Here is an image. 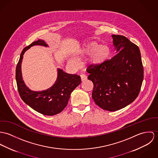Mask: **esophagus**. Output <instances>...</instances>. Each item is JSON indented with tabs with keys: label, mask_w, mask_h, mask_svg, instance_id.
<instances>
[{
	"label": "esophagus",
	"mask_w": 158,
	"mask_h": 158,
	"mask_svg": "<svg viewBox=\"0 0 158 158\" xmlns=\"http://www.w3.org/2000/svg\"><path fill=\"white\" fill-rule=\"evenodd\" d=\"M81 81L82 82H84V81H86L87 79V77L85 75H84V74H81Z\"/></svg>",
	"instance_id": "34e87169"
}]
</instances>
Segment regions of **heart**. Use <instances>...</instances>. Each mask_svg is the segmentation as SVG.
I'll return each instance as SVG.
<instances>
[{"label":"heart","instance_id":"heart-1","mask_svg":"<svg viewBox=\"0 0 158 158\" xmlns=\"http://www.w3.org/2000/svg\"><path fill=\"white\" fill-rule=\"evenodd\" d=\"M110 49L106 45H102L95 40H89L82 44L78 55L85 57L89 56L87 62L88 65L92 68H96L104 64L110 56ZM74 64V60H70Z\"/></svg>","mask_w":158,"mask_h":158}]
</instances>
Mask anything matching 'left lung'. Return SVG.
<instances>
[{
  "mask_svg": "<svg viewBox=\"0 0 158 158\" xmlns=\"http://www.w3.org/2000/svg\"><path fill=\"white\" fill-rule=\"evenodd\" d=\"M117 53L104 64L90 67L88 79L93 83L92 98L101 108L114 111L138 97L143 79L139 47L126 37L111 35Z\"/></svg>",
  "mask_w": 158,
  "mask_h": 158,
  "instance_id": "1",
  "label": "left lung"
}]
</instances>
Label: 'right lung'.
<instances>
[{
	"label": "right lung",
	"instance_id": "right-lung-1",
	"mask_svg": "<svg viewBox=\"0 0 158 158\" xmlns=\"http://www.w3.org/2000/svg\"><path fill=\"white\" fill-rule=\"evenodd\" d=\"M35 45L48 47L44 40L39 39L23 48L16 70L18 91L22 101L33 110L44 115L53 116L60 113L67 105L71 93L81 82V77L57 69L56 81L51 87L40 91L30 89L23 80L21 66L24 53Z\"/></svg>",
	"mask_w": 158,
	"mask_h": 158
}]
</instances>
